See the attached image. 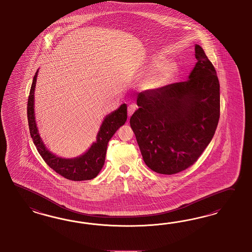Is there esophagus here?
<instances>
[{"label": "esophagus", "instance_id": "obj_1", "mask_svg": "<svg viewBox=\"0 0 252 252\" xmlns=\"http://www.w3.org/2000/svg\"><path fill=\"white\" fill-rule=\"evenodd\" d=\"M136 105L135 103H131L128 105V107H127V115H128V117L132 116L133 114H134V112L136 111Z\"/></svg>", "mask_w": 252, "mask_h": 252}]
</instances>
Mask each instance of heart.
I'll return each instance as SVG.
<instances>
[{
  "instance_id": "obj_1",
  "label": "heart",
  "mask_w": 252,
  "mask_h": 252,
  "mask_svg": "<svg viewBox=\"0 0 252 252\" xmlns=\"http://www.w3.org/2000/svg\"><path fill=\"white\" fill-rule=\"evenodd\" d=\"M151 68L140 78L138 86L143 91L152 92L164 87L169 81L177 65L171 60H165L164 56H156L149 62Z\"/></svg>"
}]
</instances>
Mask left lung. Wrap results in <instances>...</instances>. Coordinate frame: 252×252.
Segmentation results:
<instances>
[{"label": "left lung", "mask_w": 252, "mask_h": 252, "mask_svg": "<svg viewBox=\"0 0 252 252\" xmlns=\"http://www.w3.org/2000/svg\"><path fill=\"white\" fill-rule=\"evenodd\" d=\"M194 49L197 62L188 80L138 94L139 108L130 118L145 163L160 174H175L194 163L218 126L217 71L204 49Z\"/></svg>", "instance_id": "8db88e82"}]
</instances>
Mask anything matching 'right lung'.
Instances as JSON below:
<instances>
[{"label":"right lung","mask_w":252,"mask_h":252,"mask_svg":"<svg viewBox=\"0 0 252 252\" xmlns=\"http://www.w3.org/2000/svg\"><path fill=\"white\" fill-rule=\"evenodd\" d=\"M38 69L33 79L28 98V118L30 135L36 150L48 166L57 173L70 181H88L95 178L102 170L105 160L107 144L116 130L123 126L127 118L126 104L123 103L119 108L103 118L97 133L96 140L83 154L75 158H62L52 153L41 138L34 116V89Z\"/></svg>","instance_id":"add662e5"}]
</instances>
